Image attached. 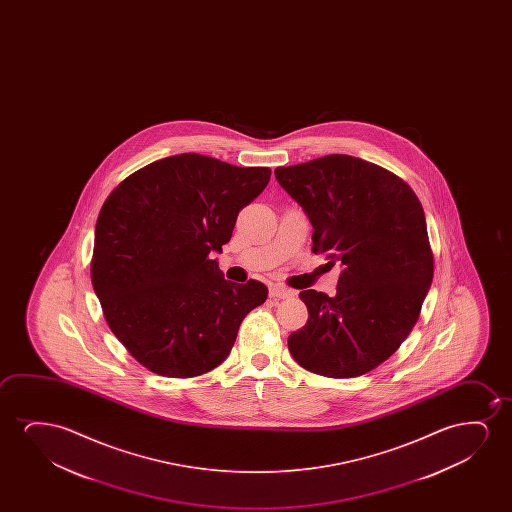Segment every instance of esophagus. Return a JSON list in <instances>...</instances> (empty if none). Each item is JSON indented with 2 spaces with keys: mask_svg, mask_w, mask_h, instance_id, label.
I'll return each instance as SVG.
<instances>
[{
  "mask_svg": "<svg viewBox=\"0 0 512 512\" xmlns=\"http://www.w3.org/2000/svg\"><path fill=\"white\" fill-rule=\"evenodd\" d=\"M292 295H294V290L283 287V285H271L269 287V297H273V299H288Z\"/></svg>",
  "mask_w": 512,
  "mask_h": 512,
  "instance_id": "1",
  "label": "esophagus"
}]
</instances>
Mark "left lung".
Segmentation results:
<instances>
[{"mask_svg": "<svg viewBox=\"0 0 512 512\" xmlns=\"http://www.w3.org/2000/svg\"><path fill=\"white\" fill-rule=\"evenodd\" d=\"M274 175L308 215L313 252L343 266L334 297L299 294L308 323L288 336V350L320 376H362L404 343L432 285L420 201L399 176L351 155H325Z\"/></svg>", "mask_w": 512, "mask_h": 512, "instance_id": "8db88e82", "label": "left lung"}]
</instances>
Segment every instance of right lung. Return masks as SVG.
<instances>
[{
    "mask_svg": "<svg viewBox=\"0 0 512 512\" xmlns=\"http://www.w3.org/2000/svg\"><path fill=\"white\" fill-rule=\"evenodd\" d=\"M271 178L199 154L152 162L106 197L91 278L108 327L148 371L194 378L222 364L260 281L232 283L211 252L231 241L239 211Z\"/></svg>",
    "mask_w": 512,
    "mask_h": 512,
    "instance_id": "right-lung-1",
    "label": "right lung"
}]
</instances>
